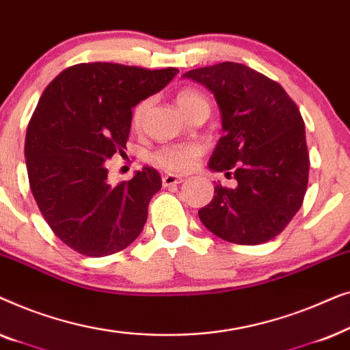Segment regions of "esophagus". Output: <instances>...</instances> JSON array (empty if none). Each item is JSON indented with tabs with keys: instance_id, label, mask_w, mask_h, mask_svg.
Here are the masks:
<instances>
[{
	"instance_id": "esophagus-1",
	"label": "esophagus",
	"mask_w": 350,
	"mask_h": 350,
	"mask_svg": "<svg viewBox=\"0 0 350 350\" xmlns=\"http://www.w3.org/2000/svg\"><path fill=\"white\" fill-rule=\"evenodd\" d=\"M180 183H183V176H180V175L167 174L162 176V185L164 186H174V185H180Z\"/></svg>"
}]
</instances>
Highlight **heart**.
Here are the masks:
<instances>
[{
	"label": "heart",
	"mask_w": 350,
	"mask_h": 350,
	"mask_svg": "<svg viewBox=\"0 0 350 350\" xmlns=\"http://www.w3.org/2000/svg\"><path fill=\"white\" fill-rule=\"evenodd\" d=\"M176 103L183 109L185 114H189L193 109L199 107H208L207 98L204 97L199 90L196 89H183L176 95ZM150 102L143 100L135 107L132 113V126L140 127L145 118ZM205 146L199 142H186V143H170L157 150L151 156V162L161 167L162 170L175 172V174H183L196 165V162L204 154Z\"/></svg>",
	"instance_id": "obj_1"
}]
</instances>
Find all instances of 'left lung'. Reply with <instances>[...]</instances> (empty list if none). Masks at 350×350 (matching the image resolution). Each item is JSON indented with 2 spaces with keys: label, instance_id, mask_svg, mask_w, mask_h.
<instances>
[{
  "label": "left lung",
  "instance_id": "8db88e82",
  "mask_svg": "<svg viewBox=\"0 0 350 350\" xmlns=\"http://www.w3.org/2000/svg\"><path fill=\"white\" fill-rule=\"evenodd\" d=\"M183 78L202 84L217 100L224 135L208 169L237 180L215 186L199 210L204 226L239 245L265 243L284 231L303 204L309 154L301 113L280 84L234 62L191 70Z\"/></svg>",
  "mask_w": 350,
  "mask_h": 350
}]
</instances>
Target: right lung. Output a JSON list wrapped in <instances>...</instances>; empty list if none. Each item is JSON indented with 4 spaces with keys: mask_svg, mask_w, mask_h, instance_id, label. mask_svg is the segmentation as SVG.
Masks as SVG:
<instances>
[{
    "mask_svg": "<svg viewBox=\"0 0 350 350\" xmlns=\"http://www.w3.org/2000/svg\"><path fill=\"white\" fill-rule=\"evenodd\" d=\"M176 73L79 64L62 71L42 92L27 129L28 180L52 231L81 255H113L143 231L161 175L143 167L132 180L109 185L105 162L126 148L132 108Z\"/></svg>",
    "mask_w": 350,
    "mask_h": 350,
    "instance_id": "1",
    "label": "right lung"
}]
</instances>
